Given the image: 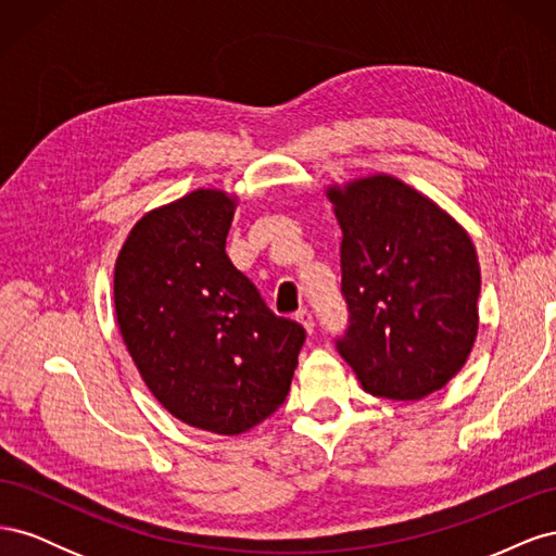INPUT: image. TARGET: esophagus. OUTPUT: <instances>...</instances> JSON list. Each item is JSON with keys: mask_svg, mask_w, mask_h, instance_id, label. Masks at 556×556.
<instances>
[{"mask_svg": "<svg viewBox=\"0 0 556 556\" xmlns=\"http://www.w3.org/2000/svg\"><path fill=\"white\" fill-rule=\"evenodd\" d=\"M296 323L304 327L308 333H313V329H315V323H313V313H308V311H299L296 313Z\"/></svg>", "mask_w": 556, "mask_h": 556, "instance_id": "esophagus-1", "label": "esophagus"}]
</instances>
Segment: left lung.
<instances>
[{
	"label": "left lung",
	"mask_w": 556,
	"mask_h": 556,
	"mask_svg": "<svg viewBox=\"0 0 556 556\" xmlns=\"http://www.w3.org/2000/svg\"><path fill=\"white\" fill-rule=\"evenodd\" d=\"M343 229L341 292L350 327L336 341L364 390L394 401L439 392L478 336L480 264L466 229L403 180L331 185Z\"/></svg>",
	"instance_id": "obj_1"
}]
</instances>
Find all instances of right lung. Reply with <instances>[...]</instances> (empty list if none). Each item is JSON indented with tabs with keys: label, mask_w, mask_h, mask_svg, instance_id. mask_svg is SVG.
Masks as SVG:
<instances>
[{
	"label": "right lung",
	"mask_w": 556,
	"mask_h": 556,
	"mask_svg": "<svg viewBox=\"0 0 556 556\" xmlns=\"http://www.w3.org/2000/svg\"><path fill=\"white\" fill-rule=\"evenodd\" d=\"M237 197L194 190L131 227L115 317L153 396L180 422L237 435L290 392L306 331L274 315L225 252Z\"/></svg>",
	"instance_id": "obj_1"
}]
</instances>
